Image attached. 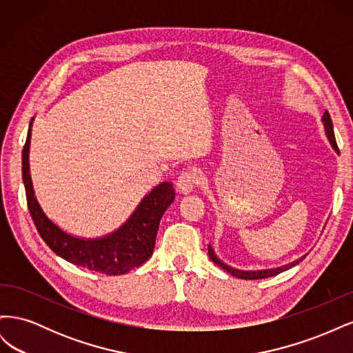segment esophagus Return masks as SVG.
I'll return each mask as SVG.
<instances>
[{"label": "esophagus", "mask_w": 353, "mask_h": 353, "mask_svg": "<svg viewBox=\"0 0 353 353\" xmlns=\"http://www.w3.org/2000/svg\"><path fill=\"white\" fill-rule=\"evenodd\" d=\"M199 183H200V175L197 172V169H185L179 174L176 179V187L181 193L188 194L199 185Z\"/></svg>", "instance_id": "1"}]
</instances>
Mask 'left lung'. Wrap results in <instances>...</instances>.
I'll use <instances>...</instances> for the list:
<instances>
[{"label":"left lung","instance_id":"1","mask_svg":"<svg viewBox=\"0 0 353 353\" xmlns=\"http://www.w3.org/2000/svg\"><path fill=\"white\" fill-rule=\"evenodd\" d=\"M323 122H324L325 134H327V137H328V140H330L331 145H333L334 150L339 153V147H337L336 138H334V131H333V122H331L330 113H328L327 110H325V113H324V116H323ZM208 254H209V258H210V261H212L213 263H216L218 266H221V268H222L223 271H227V272H230L231 275L237 276V279H241V280H261V279H268V276L276 275V274H280V272H283V271H285V270H288V268H292V266L297 265L299 262L303 261V258H305V256H303V258H301V259H297V261H294V262H292V263H288V265H285V266H280V268H275V270L240 271V270H234V268H231V266H228V265H225L223 262H221V261L216 258V254L213 253V249L210 248V245H208Z\"/></svg>","mask_w":353,"mask_h":353}]
</instances>
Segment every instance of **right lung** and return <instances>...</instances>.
Here are the masks:
<instances>
[{
  "label": "right lung",
  "mask_w": 353,
  "mask_h": 353,
  "mask_svg": "<svg viewBox=\"0 0 353 353\" xmlns=\"http://www.w3.org/2000/svg\"><path fill=\"white\" fill-rule=\"evenodd\" d=\"M30 128L22 152V176L26 201L39 236L48 248L68 262L105 275H121L143 265L154 250L160 218L175 199L170 183H162L148 193L123 225L110 236L97 240L72 237L52 223L34 194L29 174Z\"/></svg>",
  "instance_id": "right-lung-1"
}]
</instances>
